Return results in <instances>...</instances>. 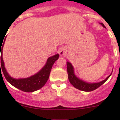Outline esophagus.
Segmentation results:
<instances>
[{
    "label": "esophagus",
    "mask_w": 120,
    "mask_h": 120,
    "mask_svg": "<svg viewBox=\"0 0 120 120\" xmlns=\"http://www.w3.org/2000/svg\"><path fill=\"white\" fill-rule=\"evenodd\" d=\"M65 50L64 49H61L59 53H60V56H64V55H65Z\"/></svg>",
    "instance_id": "34e87169"
}]
</instances>
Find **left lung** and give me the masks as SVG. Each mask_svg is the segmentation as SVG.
<instances>
[{"mask_svg": "<svg viewBox=\"0 0 120 120\" xmlns=\"http://www.w3.org/2000/svg\"><path fill=\"white\" fill-rule=\"evenodd\" d=\"M101 24L103 25V27H105L103 23H101ZM67 73L68 75V80H69L70 83L77 89L82 90L84 91H91L95 90L98 87H100L101 85H102L106 80H108V78L111 76L112 74H110L105 80H103L101 82H98V83H90L83 81V80L79 79L78 77L75 75L74 73V68L71 63L68 62H67Z\"/></svg>", "mask_w": 120, "mask_h": 120, "instance_id": "obj_1", "label": "left lung"}]
</instances>
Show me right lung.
<instances>
[{
	"mask_svg": "<svg viewBox=\"0 0 120 120\" xmlns=\"http://www.w3.org/2000/svg\"><path fill=\"white\" fill-rule=\"evenodd\" d=\"M4 41H2L3 44L0 43V52H1V54L0 53V73H2L1 72V70H2L7 82L10 83L12 85L22 91H25V92H33V91H37L40 89L46 83V82L49 79L53 65L54 64L56 60H58L59 55L56 54L53 56L49 57L47 59L45 65L42 68V69H41L40 71H38L36 74H35L34 75H32L26 79H15L12 78L8 75V73H7L5 68L4 62L2 58V49ZM0 66L2 68V69H0Z\"/></svg>",
	"mask_w": 120,
	"mask_h": 120,
	"instance_id": "obj_1",
	"label": "right lung"
}]
</instances>
